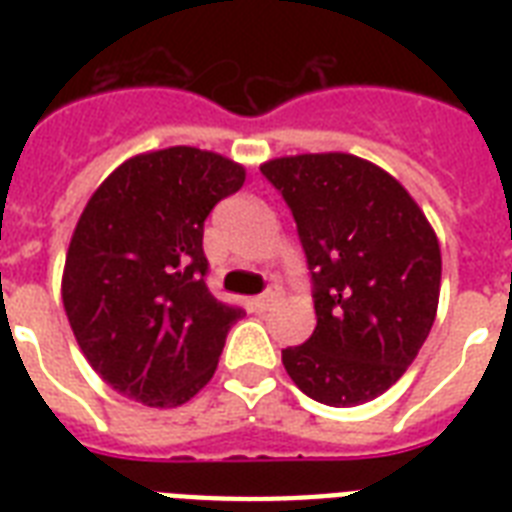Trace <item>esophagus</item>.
Here are the masks:
<instances>
[{"instance_id": "1", "label": "esophagus", "mask_w": 512, "mask_h": 512, "mask_svg": "<svg viewBox=\"0 0 512 512\" xmlns=\"http://www.w3.org/2000/svg\"><path fill=\"white\" fill-rule=\"evenodd\" d=\"M279 297H281L279 289H268V292H263L260 297H255V300H252V305H255V311H268V308H271V305L276 303Z\"/></svg>"}]
</instances>
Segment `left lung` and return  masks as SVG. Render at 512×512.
I'll list each match as a JSON object with an SVG mask.
<instances>
[{
    "instance_id": "8db88e82",
    "label": "left lung",
    "mask_w": 512,
    "mask_h": 512,
    "mask_svg": "<svg viewBox=\"0 0 512 512\" xmlns=\"http://www.w3.org/2000/svg\"><path fill=\"white\" fill-rule=\"evenodd\" d=\"M297 223L313 281L316 329L281 350L305 396L358 406L382 396L428 340L441 292V247L396 177L353 154L260 164Z\"/></svg>"
}]
</instances>
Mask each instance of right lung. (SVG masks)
<instances>
[{
    "label": "right lung",
    "instance_id": "obj_1",
    "mask_svg": "<svg viewBox=\"0 0 512 512\" xmlns=\"http://www.w3.org/2000/svg\"><path fill=\"white\" fill-rule=\"evenodd\" d=\"M244 167L172 146L116 167L68 244L63 308L90 366L156 409L191 401L244 316L207 289L204 220L244 185Z\"/></svg>",
    "mask_w": 512,
    "mask_h": 512
}]
</instances>
